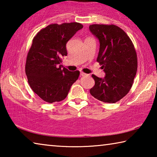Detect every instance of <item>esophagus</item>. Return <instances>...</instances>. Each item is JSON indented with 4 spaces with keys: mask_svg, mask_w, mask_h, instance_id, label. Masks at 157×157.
Instances as JSON below:
<instances>
[{
    "mask_svg": "<svg viewBox=\"0 0 157 157\" xmlns=\"http://www.w3.org/2000/svg\"><path fill=\"white\" fill-rule=\"evenodd\" d=\"M80 75L81 76H85V75H87V74H86V73H83V72H81L80 73Z\"/></svg>",
    "mask_w": 157,
    "mask_h": 157,
    "instance_id": "34e87169",
    "label": "esophagus"
}]
</instances>
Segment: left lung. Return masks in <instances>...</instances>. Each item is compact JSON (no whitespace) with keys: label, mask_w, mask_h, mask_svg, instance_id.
<instances>
[{"label":"left lung","mask_w":157,"mask_h":157,"mask_svg":"<svg viewBox=\"0 0 157 157\" xmlns=\"http://www.w3.org/2000/svg\"><path fill=\"white\" fill-rule=\"evenodd\" d=\"M91 33L100 41L97 62L105 73L104 78L92 75L94 86L90 94L98 100L115 103L131 89L137 71V55L124 31L115 25L94 24Z\"/></svg>","instance_id":"obj_1"}]
</instances>
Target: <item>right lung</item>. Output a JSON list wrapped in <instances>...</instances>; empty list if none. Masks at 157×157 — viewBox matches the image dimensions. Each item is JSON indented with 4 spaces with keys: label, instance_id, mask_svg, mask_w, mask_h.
Listing matches in <instances>:
<instances>
[{
    "label": "right lung",
    "instance_id": "obj_1",
    "mask_svg": "<svg viewBox=\"0 0 157 157\" xmlns=\"http://www.w3.org/2000/svg\"><path fill=\"white\" fill-rule=\"evenodd\" d=\"M83 25L79 23L50 24L34 37L25 63V74L33 91L45 102L64 100L79 71H69L61 64L67 55L66 43Z\"/></svg>",
    "mask_w": 157,
    "mask_h": 157
}]
</instances>
